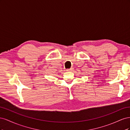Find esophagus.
<instances>
[{
	"label": "esophagus",
	"mask_w": 130,
	"mask_h": 130,
	"mask_svg": "<svg viewBox=\"0 0 130 130\" xmlns=\"http://www.w3.org/2000/svg\"><path fill=\"white\" fill-rule=\"evenodd\" d=\"M72 70H73V68H71L69 69H67L66 71L67 72H70V71H72Z\"/></svg>",
	"instance_id": "esophagus-1"
}]
</instances>
